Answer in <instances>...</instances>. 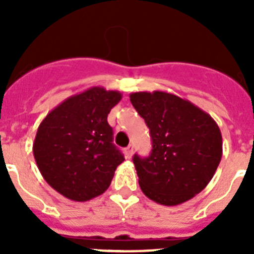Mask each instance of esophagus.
Masks as SVG:
<instances>
[{
    "mask_svg": "<svg viewBox=\"0 0 254 254\" xmlns=\"http://www.w3.org/2000/svg\"><path fill=\"white\" fill-rule=\"evenodd\" d=\"M125 155H126V158H127V159L132 158V155H133V146H132V145H129L128 147H126Z\"/></svg>",
    "mask_w": 254,
    "mask_h": 254,
    "instance_id": "esophagus-1",
    "label": "esophagus"
}]
</instances>
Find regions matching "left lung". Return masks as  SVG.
Returning a JSON list of instances; mask_svg holds the SVG:
<instances>
[{
    "mask_svg": "<svg viewBox=\"0 0 254 254\" xmlns=\"http://www.w3.org/2000/svg\"><path fill=\"white\" fill-rule=\"evenodd\" d=\"M129 100L150 129L149 158L133 156L147 198L177 206L193 198L214 177L223 156L217 123L201 108L165 91H138Z\"/></svg>",
    "mask_w": 254,
    "mask_h": 254,
    "instance_id": "obj_1",
    "label": "left lung"
}]
</instances>
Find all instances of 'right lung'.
<instances>
[{"label":"right lung","instance_id":"right-lung-1","mask_svg":"<svg viewBox=\"0 0 254 254\" xmlns=\"http://www.w3.org/2000/svg\"><path fill=\"white\" fill-rule=\"evenodd\" d=\"M121 99L120 91L89 87L52 109L38 127L33 143L38 169L66 198L85 202L111 186L125 158L107 118Z\"/></svg>","mask_w":254,"mask_h":254}]
</instances>
